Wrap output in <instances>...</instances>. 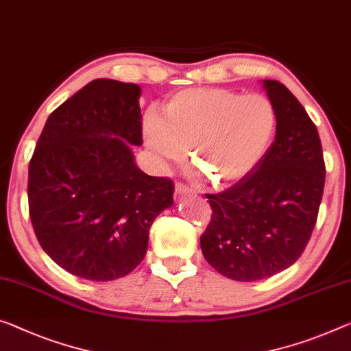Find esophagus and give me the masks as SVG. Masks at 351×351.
<instances>
[{"instance_id": "esophagus-1", "label": "esophagus", "mask_w": 351, "mask_h": 351, "mask_svg": "<svg viewBox=\"0 0 351 351\" xmlns=\"http://www.w3.org/2000/svg\"><path fill=\"white\" fill-rule=\"evenodd\" d=\"M176 194L177 196H185V194H194V191L183 183H176Z\"/></svg>"}]
</instances>
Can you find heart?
<instances>
[{
	"mask_svg": "<svg viewBox=\"0 0 351 351\" xmlns=\"http://www.w3.org/2000/svg\"><path fill=\"white\" fill-rule=\"evenodd\" d=\"M166 116L149 110L145 147L160 165L191 161L213 186H230L265 158L276 133V108L262 94L219 88L180 90L166 101Z\"/></svg>",
	"mask_w": 351,
	"mask_h": 351,
	"instance_id": "1",
	"label": "heart"
}]
</instances>
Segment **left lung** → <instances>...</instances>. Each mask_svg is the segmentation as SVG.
<instances>
[{"label":"left lung","mask_w":351,"mask_h":351,"mask_svg":"<svg viewBox=\"0 0 351 351\" xmlns=\"http://www.w3.org/2000/svg\"><path fill=\"white\" fill-rule=\"evenodd\" d=\"M276 108L265 158L229 190L207 194L212 219L201 237L206 261L223 276L252 282L298 261L314 230L325 186L319 132L282 83L263 80Z\"/></svg>","instance_id":"1"}]
</instances>
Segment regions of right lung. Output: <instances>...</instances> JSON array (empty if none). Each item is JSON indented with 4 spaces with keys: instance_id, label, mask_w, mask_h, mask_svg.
I'll use <instances>...</instances> for the list:
<instances>
[{
    "instance_id": "right-lung-1",
    "label": "right lung",
    "mask_w": 351,
    "mask_h": 351,
    "mask_svg": "<svg viewBox=\"0 0 351 351\" xmlns=\"http://www.w3.org/2000/svg\"><path fill=\"white\" fill-rule=\"evenodd\" d=\"M141 88L99 78L48 116L29 161L28 202L44 251L73 276L112 281L147 252L149 229L174 185L134 163Z\"/></svg>"
}]
</instances>
